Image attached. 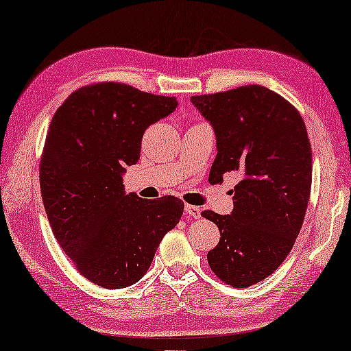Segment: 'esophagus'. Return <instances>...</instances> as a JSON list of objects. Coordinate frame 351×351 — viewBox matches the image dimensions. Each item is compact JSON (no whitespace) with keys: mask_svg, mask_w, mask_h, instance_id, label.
Segmentation results:
<instances>
[{"mask_svg":"<svg viewBox=\"0 0 351 351\" xmlns=\"http://www.w3.org/2000/svg\"><path fill=\"white\" fill-rule=\"evenodd\" d=\"M185 214L189 215V217H193V219H199L201 217V209L198 206H191V204H185Z\"/></svg>","mask_w":351,"mask_h":351,"instance_id":"obj_1","label":"esophagus"}]
</instances>
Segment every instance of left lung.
<instances>
[{
	"label": "left lung",
	"mask_w": 351,
	"mask_h": 351,
	"mask_svg": "<svg viewBox=\"0 0 351 351\" xmlns=\"http://www.w3.org/2000/svg\"><path fill=\"white\" fill-rule=\"evenodd\" d=\"M191 104L214 129L217 156L210 184L238 172L233 210H204L220 241L208 252L227 285L249 287L270 276L291 252L304 223L311 189V147L300 113L265 86L193 95Z\"/></svg>",
	"instance_id": "1"
}]
</instances>
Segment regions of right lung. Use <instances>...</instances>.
<instances>
[{
	"instance_id": "1",
	"label": "right lung",
	"mask_w": 351,
	"mask_h": 351,
	"mask_svg": "<svg viewBox=\"0 0 351 351\" xmlns=\"http://www.w3.org/2000/svg\"><path fill=\"white\" fill-rule=\"evenodd\" d=\"M177 105L176 97L99 83L70 94L51 121L40 166L47 219L81 275L105 289L136 285L184 213L176 196L143 199L123 184L141 158L143 132Z\"/></svg>"
}]
</instances>
